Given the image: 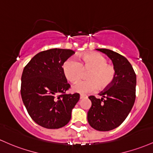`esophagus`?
<instances>
[{"instance_id": "obj_1", "label": "esophagus", "mask_w": 153, "mask_h": 153, "mask_svg": "<svg viewBox=\"0 0 153 153\" xmlns=\"http://www.w3.org/2000/svg\"><path fill=\"white\" fill-rule=\"evenodd\" d=\"M85 95L80 94V100H82V99L85 98Z\"/></svg>"}]
</instances>
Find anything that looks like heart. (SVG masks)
Returning a JSON list of instances; mask_svg holds the SVG:
<instances>
[{"instance_id":"1","label":"heart","mask_w":153,"mask_h":153,"mask_svg":"<svg viewBox=\"0 0 153 153\" xmlns=\"http://www.w3.org/2000/svg\"><path fill=\"white\" fill-rule=\"evenodd\" d=\"M79 62L69 59L63 65L65 77L71 83L78 81L82 72L90 70L85 78L88 80L78 82L73 86L76 93L85 94L97 89L105 90L110 87L116 77V70L112 65H107V59L97 52H89L79 56Z\"/></svg>"}]
</instances>
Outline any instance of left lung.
I'll use <instances>...</instances> for the list:
<instances>
[{
    "instance_id": "obj_1",
    "label": "left lung",
    "mask_w": 153,
    "mask_h": 153,
    "mask_svg": "<svg viewBox=\"0 0 153 153\" xmlns=\"http://www.w3.org/2000/svg\"><path fill=\"white\" fill-rule=\"evenodd\" d=\"M111 59L116 70V77L111 85L99 94L88 98L91 107L87 114L89 125L100 131L117 128L125 120L134 106L136 98L137 76L126 58L118 53L106 48H97Z\"/></svg>"
}]
</instances>
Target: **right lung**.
<instances>
[{
  "label": "right lung",
  "mask_w": 153,
  "mask_h": 153,
  "mask_svg": "<svg viewBox=\"0 0 153 153\" xmlns=\"http://www.w3.org/2000/svg\"><path fill=\"white\" fill-rule=\"evenodd\" d=\"M75 51L51 48L37 53L25 67L22 75L21 96L28 114L38 125L55 129L65 126L79 94H65L70 85L62 66Z\"/></svg>",
  "instance_id": "right-lung-1"
}]
</instances>
